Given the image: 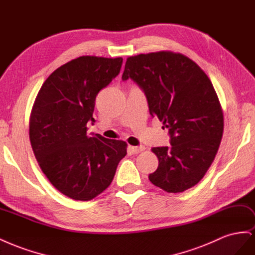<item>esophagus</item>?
Returning <instances> with one entry per match:
<instances>
[{
	"mask_svg": "<svg viewBox=\"0 0 255 255\" xmlns=\"http://www.w3.org/2000/svg\"><path fill=\"white\" fill-rule=\"evenodd\" d=\"M129 149L132 153H138L145 149L144 146H129Z\"/></svg>",
	"mask_w": 255,
	"mask_h": 255,
	"instance_id": "obj_1",
	"label": "esophagus"
}]
</instances>
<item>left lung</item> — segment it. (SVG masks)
Instances as JSON below:
<instances>
[{
	"label": "left lung",
	"instance_id": "left-lung-1",
	"mask_svg": "<svg viewBox=\"0 0 255 255\" xmlns=\"http://www.w3.org/2000/svg\"><path fill=\"white\" fill-rule=\"evenodd\" d=\"M144 92L152 118L168 129L170 147H153L159 166L150 182L167 193L196 185L214 161L224 132L215 89L198 64L186 56L157 52L131 56L122 79Z\"/></svg>",
	"mask_w": 255,
	"mask_h": 255
}]
</instances>
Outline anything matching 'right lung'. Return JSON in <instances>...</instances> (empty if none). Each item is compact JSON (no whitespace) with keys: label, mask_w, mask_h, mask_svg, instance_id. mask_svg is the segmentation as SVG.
Wrapping results in <instances>:
<instances>
[{"label":"right lung","mask_w":255,"mask_h":255,"mask_svg":"<svg viewBox=\"0 0 255 255\" xmlns=\"http://www.w3.org/2000/svg\"><path fill=\"white\" fill-rule=\"evenodd\" d=\"M123 58L81 56L55 70L30 113L29 138L50 182L74 200L88 201L108 187L127 144L87 133L95 98L121 71Z\"/></svg>","instance_id":"add662e5"}]
</instances>
